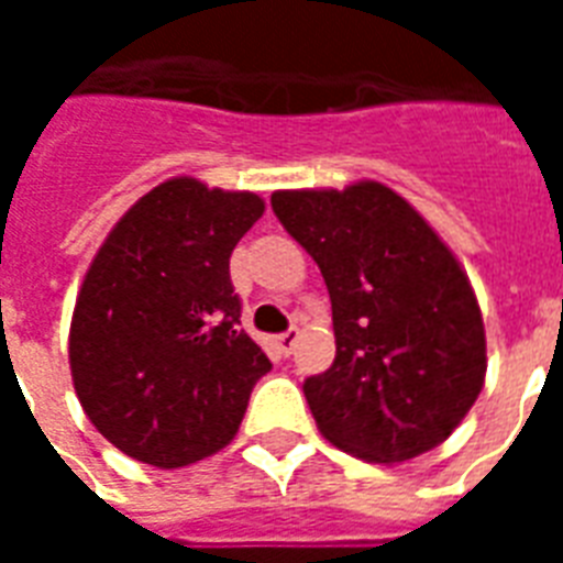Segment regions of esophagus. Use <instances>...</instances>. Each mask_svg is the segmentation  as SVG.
Here are the masks:
<instances>
[{
	"label": "esophagus",
	"instance_id": "34e87169",
	"mask_svg": "<svg viewBox=\"0 0 563 563\" xmlns=\"http://www.w3.org/2000/svg\"><path fill=\"white\" fill-rule=\"evenodd\" d=\"M298 327H289V330H286V333H280L277 335V347H280L283 353H286V356H289L291 351H295V344H298Z\"/></svg>",
	"mask_w": 563,
	"mask_h": 563
}]
</instances>
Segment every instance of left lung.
Here are the masks:
<instances>
[{
	"mask_svg": "<svg viewBox=\"0 0 563 563\" xmlns=\"http://www.w3.org/2000/svg\"><path fill=\"white\" fill-rule=\"evenodd\" d=\"M272 210L321 268L335 360L303 383L321 435L397 464L450 438L485 385V324L467 274L394 189H286Z\"/></svg>",
	"mask_w": 563,
	"mask_h": 563,
	"instance_id": "obj_1",
	"label": "left lung"
}]
</instances>
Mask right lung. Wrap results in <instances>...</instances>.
I'll return each instance as SVG.
<instances>
[{
    "label": "right lung",
    "instance_id": "obj_1",
    "mask_svg": "<svg viewBox=\"0 0 563 563\" xmlns=\"http://www.w3.org/2000/svg\"><path fill=\"white\" fill-rule=\"evenodd\" d=\"M265 203L172 178L110 230L84 277L69 368L110 444L163 471L219 453L272 371L242 330L230 254Z\"/></svg>",
    "mask_w": 563,
    "mask_h": 563
}]
</instances>
